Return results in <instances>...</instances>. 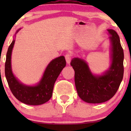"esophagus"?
<instances>
[{
  "label": "esophagus",
  "instance_id": "esophagus-1",
  "mask_svg": "<svg viewBox=\"0 0 131 131\" xmlns=\"http://www.w3.org/2000/svg\"><path fill=\"white\" fill-rule=\"evenodd\" d=\"M65 59L67 63H70L71 60V55L70 53H67V55H65Z\"/></svg>",
  "mask_w": 131,
  "mask_h": 131
}]
</instances>
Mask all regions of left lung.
Returning a JSON list of instances; mask_svg holds the SVG:
<instances>
[{
    "label": "left lung",
    "mask_w": 131,
    "mask_h": 131,
    "mask_svg": "<svg viewBox=\"0 0 131 131\" xmlns=\"http://www.w3.org/2000/svg\"><path fill=\"white\" fill-rule=\"evenodd\" d=\"M111 41L112 63L102 75H94L84 60L74 58L71 61L74 70V82L79 97L90 103H100L112 99L118 91L124 74V52L119 37L115 30L108 29Z\"/></svg>",
    "instance_id": "8db88e82"
}]
</instances>
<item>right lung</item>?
Returning <instances> with one entry per match:
<instances>
[{
  "mask_svg": "<svg viewBox=\"0 0 131 131\" xmlns=\"http://www.w3.org/2000/svg\"><path fill=\"white\" fill-rule=\"evenodd\" d=\"M19 29L16 31H18ZM15 40L9 46L5 63V74L9 88L13 95L19 101L29 105H39L50 100L54 84L60 73L66 66L64 56L53 59L47 67L42 78L34 86L23 84L13 75L11 67V55Z\"/></svg>",
  "mask_w": 131,
  "mask_h": 131,
  "instance_id": "right-lung-1",
  "label": "right lung"
}]
</instances>
